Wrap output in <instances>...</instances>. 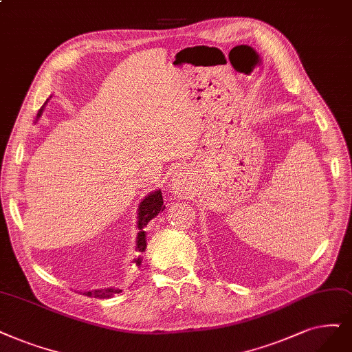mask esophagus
Returning a JSON list of instances; mask_svg holds the SVG:
<instances>
[{
	"label": "esophagus",
	"instance_id": "esophagus-1",
	"mask_svg": "<svg viewBox=\"0 0 352 352\" xmlns=\"http://www.w3.org/2000/svg\"><path fill=\"white\" fill-rule=\"evenodd\" d=\"M169 183H171V188L175 192L177 197H186L191 192L190 181L187 178V173L183 168H179L173 173V177L169 179Z\"/></svg>",
	"mask_w": 352,
	"mask_h": 352
}]
</instances>
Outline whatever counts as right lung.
Listing matches in <instances>:
<instances>
[{
	"label": "right lung",
	"mask_w": 352,
	"mask_h": 352,
	"mask_svg": "<svg viewBox=\"0 0 352 352\" xmlns=\"http://www.w3.org/2000/svg\"><path fill=\"white\" fill-rule=\"evenodd\" d=\"M49 100V98H47ZM46 100V102H47ZM46 102L43 104V107L38 110L37 116H36V122L41 119V116L45 110ZM165 209L164 206V199H162V191L161 190H155L152 192H149L148 196L143 199L138 207V220H136V225H138V235H136V251L139 252H145L146 250V225L151 222L153 217L158 216L160 212H162ZM136 267L139 268L142 265V256L139 255L138 258H135ZM122 290L117 289V287H104V289H94V290H88L84 292L85 296L89 297H98V298H110L114 297L116 294H119Z\"/></svg>",
	"instance_id": "right-lung-1"
}]
</instances>
